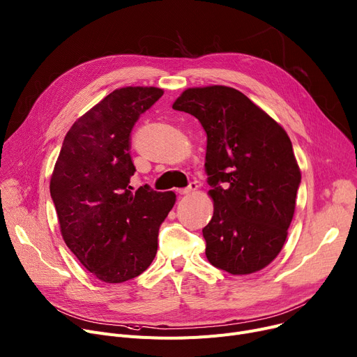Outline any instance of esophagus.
Returning a JSON list of instances; mask_svg holds the SVG:
<instances>
[{
    "label": "esophagus",
    "mask_w": 357,
    "mask_h": 357,
    "mask_svg": "<svg viewBox=\"0 0 357 357\" xmlns=\"http://www.w3.org/2000/svg\"><path fill=\"white\" fill-rule=\"evenodd\" d=\"M197 189H198V183H197V182H191V183H189L188 188L179 189L178 194H179V195H191V194H194V192L197 191Z\"/></svg>",
    "instance_id": "obj_1"
}]
</instances>
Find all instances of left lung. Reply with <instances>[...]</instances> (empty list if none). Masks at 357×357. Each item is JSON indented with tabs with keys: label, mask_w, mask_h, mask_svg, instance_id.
<instances>
[{
	"label": "left lung",
	"mask_w": 357,
	"mask_h": 357,
	"mask_svg": "<svg viewBox=\"0 0 357 357\" xmlns=\"http://www.w3.org/2000/svg\"><path fill=\"white\" fill-rule=\"evenodd\" d=\"M172 107L195 116L206 132L208 261L234 275L263 270L286 243L301 182L289 135L227 86L186 89Z\"/></svg>",
	"instance_id": "obj_1"
}]
</instances>
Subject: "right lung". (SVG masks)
Masks as SVG:
<instances>
[{
	"label": "right lung",
	"instance_id": "add662e5",
	"mask_svg": "<svg viewBox=\"0 0 357 357\" xmlns=\"http://www.w3.org/2000/svg\"><path fill=\"white\" fill-rule=\"evenodd\" d=\"M163 94L122 87L91 107L67 132L50 181L66 245L94 277L123 282L144 273L158 251L159 227L176 195L149 185L133 189L130 133Z\"/></svg>",
	"mask_w": 357,
	"mask_h": 357
}]
</instances>
